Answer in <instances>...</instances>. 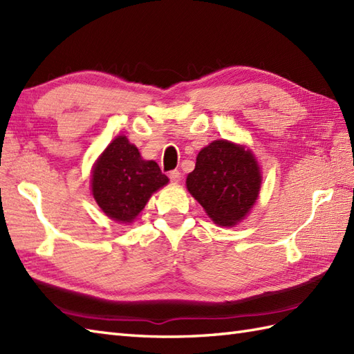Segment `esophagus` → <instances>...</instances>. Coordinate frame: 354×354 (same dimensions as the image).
<instances>
[{
    "mask_svg": "<svg viewBox=\"0 0 354 354\" xmlns=\"http://www.w3.org/2000/svg\"><path fill=\"white\" fill-rule=\"evenodd\" d=\"M169 178H170L171 183L176 184V183H179L180 178H183V176H180V171L179 170H171L170 174H169Z\"/></svg>",
    "mask_w": 354,
    "mask_h": 354,
    "instance_id": "34e87169",
    "label": "esophagus"
}]
</instances>
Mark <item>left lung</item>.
<instances>
[{"instance_id":"obj_1","label":"left lung","mask_w":354,"mask_h":354,"mask_svg":"<svg viewBox=\"0 0 354 354\" xmlns=\"http://www.w3.org/2000/svg\"><path fill=\"white\" fill-rule=\"evenodd\" d=\"M261 170L245 146L214 140L197 153L187 190L220 226H234L249 214L261 190Z\"/></svg>"}]
</instances>
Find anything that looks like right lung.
Instances as JSON below:
<instances>
[{
  "label": "right lung",
  "instance_id": "obj_1",
  "mask_svg": "<svg viewBox=\"0 0 354 354\" xmlns=\"http://www.w3.org/2000/svg\"><path fill=\"white\" fill-rule=\"evenodd\" d=\"M169 183L158 164L142 158L125 136H118L96 160L92 171V193L110 218L133 223L152 193Z\"/></svg>",
  "mask_w": 354,
  "mask_h": 354
}]
</instances>
